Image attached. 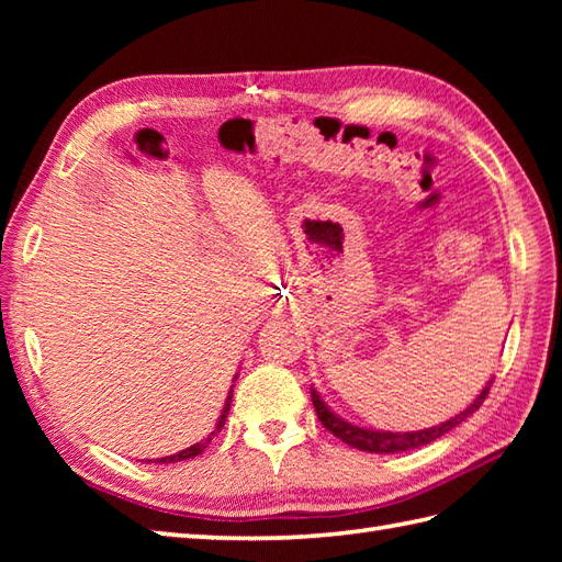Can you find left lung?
Instances as JSON below:
<instances>
[{"label": "left lung", "mask_w": 562, "mask_h": 562, "mask_svg": "<svg viewBox=\"0 0 562 562\" xmlns=\"http://www.w3.org/2000/svg\"><path fill=\"white\" fill-rule=\"evenodd\" d=\"M491 384H493V379L487 381L479 396L471 401V405H465L461 413L449 417L447 423H439V425L425 427V429H413V432H391V429H372V427H360L355 423H348L345 417L330 411V405L321 398V393L314 386H312V401H314L318 420L324 423V427L330 435L342 439L345 445H350L360 451H369V453H398V451H411L417 447H425V445H429V441H435L441 435H447L449 429L461 425L465 417H471L475 411L481 408L485 396H487V391H491Z\"/></svg>", "instance_id": "left-lung-1"}]
</instances>
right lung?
<instances>
[{
    "label": "right lung",
    "mask_w": 562,
    "mask_h": 562,
    "mask_svg": "<svg viewBox=\"0 0 562 562\" xmlns=\"http://www.w3.org/2000/svg\"><path fill=\"white\" fill-rule=\"evenodd\" d=\"M236 376H238V374H236ZM236 376H234V381H236ZM232 396H234V384H232V389H229V396H226V401H224V408H222V413H220V417H217V425H214V429H212V432H210L205 439L198 441V445H190V447H188V449H183V451L171 453V457L157 459L154 463H173V461L193 459V457H198V453H202V449H207L210 441L222 432V427H224V423H226V415H229V408H232ZM147 461H149V459H147Z\"/></svg>",
    "instance_id": "right-lung-1"
}]
</instances>
